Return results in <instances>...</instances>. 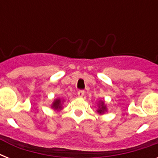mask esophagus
I'll list each match as a JSON object with an SVG mask.
<instances>
[{
  "instance_id": "1",
  "label": "esophagus",
  "mask_w": 158,
  "mask_h": 158,
  "mask_svg": "<svg viewBox=\"0 0 158 158\" xmlns=\"http://www.w3.org/2000/svg\"><path fill=\"white\" fill-rule=\"evenodd\" d=\"M77 95H78L79 98H83V97L84 96V91H83V90H79V91L78 92Z\"/></svg>"
}]
</instances>
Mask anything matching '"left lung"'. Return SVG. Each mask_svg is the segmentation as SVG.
Instances as JSON below:
<instances>
[{
	"label": "left lung",
	"mask_w": 158,
	"mask_h": 158,
	"mask_svg": "<svg viewBox=\"0 0 158 158\" xmlns=\"http://www.w3.org/2000/svg\"><path fill=\"white\" fill-rule=\"evenodd\" d=\"M97 113L99 115H103L105 113L107 112V106L105 104V101L104 100H100L98 101V104H97Z\"/></svg>",
	"instance_id": "left-lung-1"
}]
</instances>
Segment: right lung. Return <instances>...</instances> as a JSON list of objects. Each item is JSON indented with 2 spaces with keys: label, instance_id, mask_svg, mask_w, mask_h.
<instances>
[{
  "label": "right lung",
  "instance_id": "right-lung-1",
  "mask_svg": "<svg viewBox=\"0 0 158 158\" xmlns=\"http://www.w3.org/2000/svg\"><path fill=\"white\" fill-rule=\"evenodd\" d=\"M64 100L62 98H56L53 101L52 104L51 105V107L54 110H57V111H59V110H62L63 109V103H64Z\"/></svg>",
  "mask_w": 158,
  "mask_h": 158
}]
</instances>
